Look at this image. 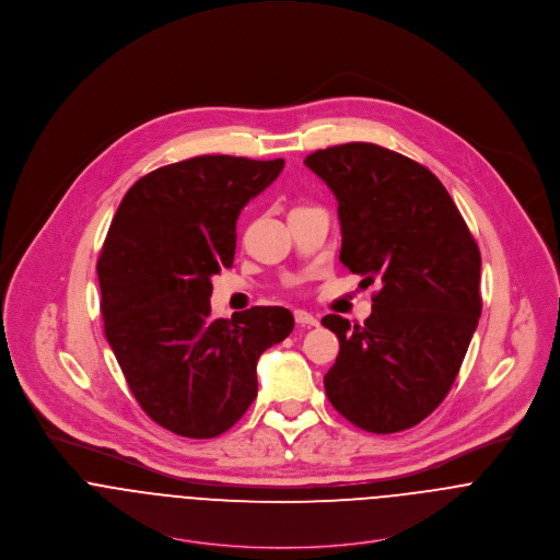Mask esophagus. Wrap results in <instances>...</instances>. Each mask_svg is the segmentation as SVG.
Listing matches in <instances>:
<instances>
[{
    "instance_id": "34e87169",
    "label": "esophagus",
    "mask_w": 560,
    "mask_h": 560,
    "mask_svg": "<svg viewBox=\"0 0 560 560\" xmlns=\"http://www.w3.org/2000/svg\"><path fill=\"white\" fill-rule=\"evenodd\" d=\"M293 315H295V323H298L300 327H315V325H319L317 317L311 315V313H306V311H295Z\"/></svg>"
}]
</instances>
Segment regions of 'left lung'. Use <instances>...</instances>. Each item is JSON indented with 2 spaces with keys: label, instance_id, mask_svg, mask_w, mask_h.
<instances>
[{
  "label": "left lung",
  "instance_id": "obj_1",
  "mask_svg": "<svg viewBox=\"0 0 560 560\" xmlns=\"http://www.w3.org/2000/svg\"><path fill=\"white\" fill-rule=\"evenodd\" d=\"M304 163L338 200L340 262L382 284L364 325L320 320L340 340L327 399L364 431L409 429L448 395L479 325V245L440 178L409 158L351 142Z\"/></svg>",
  "mask_w": 560,
  "mask_h": 560
}]
</instances>
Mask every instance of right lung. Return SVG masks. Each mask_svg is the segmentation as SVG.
Here are the masks:
<instances>
[{
    "label": "right lung",
    "mask_w": 560,
    "mask_h": 560,
    "mask_svg": "<svg viewBox=\"0 0 560 560\" xmlns=\"http://www.w3.org/2000/svg\"><path fill=\"white\" fill-rule=\"evenodd\" d=\"M284 160L200 155L142 176L122 198L96 273L107 342L163 429L207 440L256 399V362L295 319L282 306L211 317V278L233 267L241 209Z\"/></svg>",
    "instance_id": "right-lung-1"
}]
</instances>
